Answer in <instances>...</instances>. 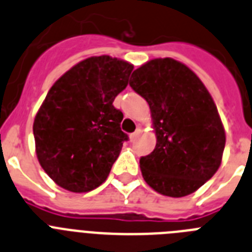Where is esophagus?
Here are the masks:
<instances>
[{
	"label": "esophagus",
	"instance_id": "obj_1",
	"mask_svg": "<svg viewBox=\"0 0 252 252\" xmlns=\"http://www.w3.org/2000/svg\"><path fill=\"white\" fill-rule=\"evenodd\" d=\"M141 128H138L137 130H135L134 133H132V134L129 135V138H130V141H134V139H137L139 137V134H141Z\"/></svg>",
	"mask_w": 252,
	"mask_h": 252
}]
</instances>
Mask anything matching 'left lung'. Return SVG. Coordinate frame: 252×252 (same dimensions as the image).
Here are the masks:
<instances>
[{
    "label": "left lung",
    "instance_id": "1",
    "mask_svg": "<svg viewBox=\"0 0 252 252\" xmlns=\"http://www.w3.org/2000/svg\"><path fill=\"white\" fill-rule=\"evenodd\" d=\"M129 85L148 102L156 147L139 165L144 181L172 198L189 195L220 168L226 133L200 78L184 63L156 58L132 73Z\"/></svg>",
    "mask_w": 252,
    "mask_h": 252
}]
</instances>
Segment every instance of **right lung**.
Returning a JSON list of instances; mask_svg holds the SVG:
<instances>
[{
  "mask_svg": "<svg viewBox=\"0 0 252 252\" xmlns=\"http://www.w3.org/2000/svg\"><path fill=\"white\" fill-rule=\"evenodd\" d=\"M133 64L109 56L90 57L54 82L34 119L39 163L72 192L100 187L128 135L113 101L128 85Z\"/></svg>",
  "mask_w": 252,
  "mask_h": 252,
  "instance_id": "right-lung-1",
  "label": "right lung"
}]
</instances>
